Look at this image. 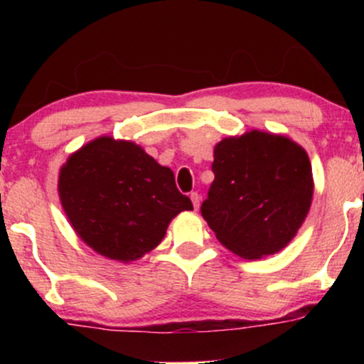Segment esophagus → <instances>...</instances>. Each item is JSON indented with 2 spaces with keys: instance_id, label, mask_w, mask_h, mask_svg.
Returning <instances> with one entry per match:
<instances>
[{
  "instance_id": "1",
  "label": "esophagus",
  "mask_w": 364,
  "mask_h": 364,
  "mask_svg": "<svg viewBox=\"0 0 364 364\" xmlns=\"http://www.w3.org/2000/svg\"><path fill=\"white\" fill-rule=\"evenodd\" d=\"M190 198H191V202H193V207L196 208V210H198V207H200V195L196 193V191H191Z\"/></svg>"
}]
</instances>
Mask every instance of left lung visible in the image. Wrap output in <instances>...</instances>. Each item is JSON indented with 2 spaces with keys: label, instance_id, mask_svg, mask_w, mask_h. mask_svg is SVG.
Wrapping results in <instances>:
<instances>
[{
  "label": "left lung",
  "instance_id": "obj_1",
  "mask_svg": "<svg viewBox=\"0 0 364 364\" xmlns=\"http://www.w3.org/2000/svg\"><path fill=\"white\" fill-rule=\"evenodd\" d=\"M214 181L200 212L225 248L243 258L282 250L311 205L306 152L286 136L245 133L215 145Z\"/></svg>",
  "mask_w": 364,
  "mask_h": 364
}]
</instances>
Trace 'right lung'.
I'll use <instances>...</instances> for the list:
<instances>
[{
  "instance_id": "add662e5",
  "label": "right lung",
  "mask_w": 364,
  "mask_h": 364,
  "mask_svg": "<svg viewBox=\"0 0 364 364\" xmlns=\"http://www.w3.org/2000/svg\"><path fill=\"white\" fill-rule=\"evenodd\" d=\"M60 198L77 235L111 260L129 262L161 243L173 217L193 210L174 173L132 141H90L60 173Z\"/></svg>"
}]
</instances>
